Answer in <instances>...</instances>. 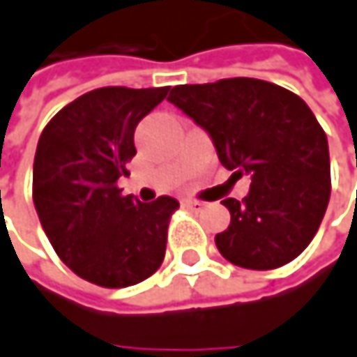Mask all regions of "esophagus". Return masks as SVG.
I'll return each instance as SVG.
<instances>
[{
    "label": "esophagus",
    "mask_w": 357,
    "mask_h": 357,
    "mask_svg": "<svg viewBox=\"0 0 357 357\" xmlns=\"http://www.w3.org/2000/svg\"><path fill=\"white\" fill-rule=\"evenodd\" d=\"M183 206L192 212H202L204 208H206V204H204V202H200V200H183Z\"/></svg>",
    "instance_id": "obj_1"
}]
</instances>
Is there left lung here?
I'll use <instances>...</instances> for the list:
<instances>
[{
  "mask_svg": "<svg viewBox=\"0 0 357 357\" xmlns=\"http://www.w3.org/2000/svg\"><path fill=\"white\" fill-rule=\"evenodd\" d=\"M167 100L211 135L235 178H251L243 200H222L231 225L214 237L220 255L247 270L298 257L331 196L327 135L305 100L253 77L176 85Z\"/></svg>",
  "mask_w": 357,
  "mask_h": 357,
  "instance_id": "obj_1",
  "label": "left lung"
}]
</instances>
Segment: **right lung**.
<instances>
[{"instance_id": "obj_1", "label": "right lung", "mask_w": 357, "mask_h": 357, "mask_svg": "<svg viewBox=\"0 0 357 357\" xmlns=\"http://www.w3.org/2000/svg\"><path fill=\"white\" fill-rule=\"evenodd\" d=\"M169 87H100L52 116L32 176V200L61 261L102 288L153 275L165 257L167 227L179 202L122 196L118 178L137 155L135 128Z\"/></svg>"}]
</instances>
